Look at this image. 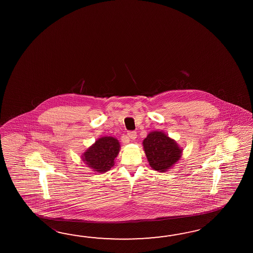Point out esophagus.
<instances>
[{"label":"esophagus","mask_w":253,"mask_h":253,"mask_svg":"<svg viewBox=\"0 0 253 253\" xmlns=\"http://www.w3.org/2000/svg\"><path fill=\"white\" fill-rule=\"evenodd\" d=\"M127 136L130 139L134 140L136 138V132L135 131H130L127 133Z\"/></svg>","instance_id":"34e87169"}]
</instances>
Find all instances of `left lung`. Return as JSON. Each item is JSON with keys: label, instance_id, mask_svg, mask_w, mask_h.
<instances>
[{"label": "left lung", "instance_id": "8db88e82", "mask_svg": "<svg viewBox=\"0 0 253 253\" xmlns=\"http://www.w3.org/2000/svg\"><path fill=\"white\" fill-rule=\"evenodd\" d=\"M143 145L151 167L159 172H167L181 158L183 151L173 140L158 131L148 134Z\"/></svg>", "mask_w": 253, "mask_h": 253}]
</instances>
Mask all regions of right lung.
Segmentation results:
<instances>
[{
    "mask_svg": "<svg viewBox=\"0 0 253 253\" xmlns=\"http://www.w3.org/2000/svg\"><path fill=\"white\" fill-rule=\"evenodd\" d=\"M119 148L120 145L116 138L111 136L101 137L84 153L83 161L96 172H107L113 167Z\"/></svg>",
    "mask_w": 253,
    "mask_h": 253,
    "instance_id": "obj_1",
    "label": "right lung"
}]
</instances>
